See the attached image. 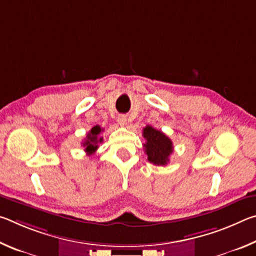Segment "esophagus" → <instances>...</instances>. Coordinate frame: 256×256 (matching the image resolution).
Masks as SVG:
<instances>
[{"mask_svg": "<svg viewBox=\"0 0 256 256\" xmlns=\"http://www.w3.org/2000/svg\"><path fill=\"white\" fill-rule=\"evenodd\" d=\"M118 124L120 125V126H125V125H126V123H128L126 116H125V115H120L118 118Z\"/></svg>", "mask_w": 256, "mask_h": 256, "instance_id": "1", "label": "esophagus"}]
</instances>
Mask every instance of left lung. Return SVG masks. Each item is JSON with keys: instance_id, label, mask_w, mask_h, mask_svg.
I'll return each instance as SVG.
<instances>
[{"instance_id": "1", "label": "left lung", "mask_w": 256, "mask_h": 256, "mask_svg": "<svg viewBox=\"0 0 256 256\" xmlns=\"http://www.w3.org/2000/svg\"><path fill=\"white\" fill-rule=\"evenodd\" d=\"M144 138L146 141L144 144V152L148 156L149 162L157 166L167 164L170 156L174 150L170 138L150 125H146L144 128Z\"/></svg>"}]
</instances>
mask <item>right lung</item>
I'll return each instance as SVG.
<instances>
[{"instance_id":"obj_1","label":"right lung","mask_w":256,"mask_h":256,"mask_svg":"<svg viewBox=\"0 0 256 256\" xmlns=\"http://www.w3.org/2000/svg\"><path fill=\"white\" fill-rule=\"evenodd\" d=\"M102 131V128L99 125H96L86 134L84 142H82V146H84V151L88 154L96 152V150L98 149V144L102 142V138H99V134H100Z\"/></svg>"}]
</instances>
